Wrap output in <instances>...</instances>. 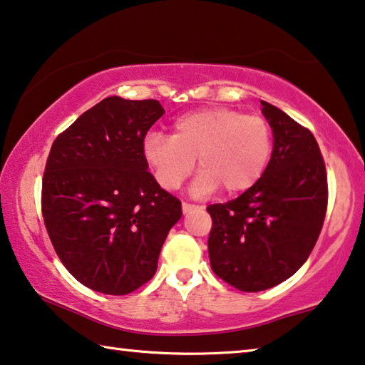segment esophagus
I'll return each mask as SVG.
<instances>
[{
	"label": "esophagus",
	"instance_id": "34e87169",
	"mask_svg": "<svg viewBox=\"0 0 365 365\" xmlns=\"http://www.w3.org/2000/svg\"><path fill=\"white\" fill-rule=\"evenodd\" d=\"M196 207H203V206H196V205H190V203H182V210H183V212H188V211H192V210H196Z\"/></svg>",
	"mask_w": 365,
	"mask_h": 365
}]
</instances>
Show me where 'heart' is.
Segmentation results:
<instances>
[{
	"label": "heart",
	"mask_w": 365,
	"mask_h": 365,
	"mask_svg": "<svg viewBox=\"0 0 365 365\" xmlns=\"http://www.w3.org/2000/svg\"><path fill=\"white\" fill-rule=\"evenodd\" d=\"M271 153L268 120L227 107L185 113L173 121L172 135L151 133L143 144L144 160L165 190L180 188L198 158V193L217 187L229 195L247 192L262 178Z\"/></svg>",
	"instance_id": "obj_1"
}]
</instances>
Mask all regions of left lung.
Segmentation results:
<instances>
[{"label":"left lung","instance_id":"1","mask_svg":"<svg viewBox=\"0 0 365 365\" xmlns=\"http://www.w3.org/2000/svg\"><path fill=\"white\" fill-rule=\"evenodd\" d=\"M274 148L263 177L227 203L210 205L211 268L242 292L286 281L307 262L328 206L323 155L312 131L262 101Z\"/></svg>","mask_w":365,"mask_h":365}]
</instances>
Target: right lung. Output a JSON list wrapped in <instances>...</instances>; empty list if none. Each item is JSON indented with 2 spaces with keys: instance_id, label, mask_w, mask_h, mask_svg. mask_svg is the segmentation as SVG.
Returning <instances> with one entry per match:
<instances>
[{
  "instance_id": "obj_1",
  "label": "right lung",
  "mask_w": 365,
  "mask_h": 365,
  "mask_svg": "<svg viewBox=\"0 0 365 365\" xmlns=\"http://www.w3.org/2000/svg\"><path fill=\"white\" fill-rule=\"evenodd\" d=\"M159 101L107 97L51 144L42 216L58 258L92 291L126 296L151 279L182 203L144 160Z\"/></svg>"
}]
</instances>
